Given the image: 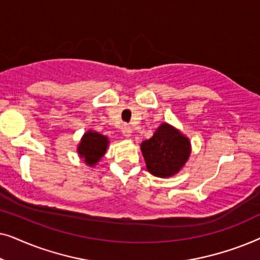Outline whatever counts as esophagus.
<instances>
[{"instance_id": "obj_1", "label": "esophagus", "mask_w": 260, "mask_h": 260, "mask_svg": "<svg viewBox=\"0 0 260 260\" xmlns=\"http://www.w3.org/2000/svg\"><path fill=\"white\" fill-rule=\"evenodd\" d=\"M122 133L125 137H131V135H133V129H131L129 124H124L122 126Z\"/></svg>"}]
</instances>
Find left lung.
<instances>
[{
	"label": "left lung",
	"instance_id": "1",
	"mask_svg": "<svg viewBox=\"0 0 260 260\" xmlns=\"http://www.w3.org/2000/svg\"><path fill=\"white\" fill-rule=\"evenodd\" d=\"M149 173L157 177H170L183 168L190 155V142L168 123H162L154 136L141 144Z\"/></svg>",
	"mask_w": 260,
	"mask_h": 260
}]
</instances>
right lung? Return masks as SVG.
<instances>
[{
  "instance_id": "add662e5",
  "label": "right lung",
  "mask_w": 260,
  "mask_h": 260,
  "mask_svg": "<svg viewBox=\"0 0 260 260\" xmlns=\"http://www.w3.org/2000/svg\"><path fill=\"white\" fill-rule=\"evenodd\" d=\"M109 145L108 137L97 133V131L88 130L81 137V141L78 145V154L86 165L93 167L97 165L104 154Z\"/></svg>"
}]
</instances>
